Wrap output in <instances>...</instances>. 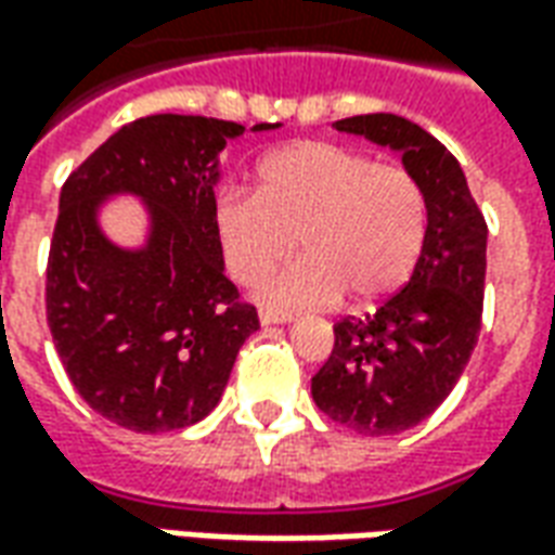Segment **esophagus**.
<instances>
[{"mask_svg": "<svg viewBox=\"0 0 555 555\" xmlns=\"http://www.w3.org/2000/svg\"><path fill=\"white\" fill-rule=\"evenodd\" d=\"M258 318H261V324H264V326L288 324V321H291L288 312H276V309H261V312H258Z\"/></svg>", "mask_w": 555, "mask_h": 555, "instance_id": "34e87169", "label": "esophagus"}]
</instances>
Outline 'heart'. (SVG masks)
Masks as SVG:
<instances>
[{"instance_id": "1", "label": "heart", "mask_w": 555, "mask_h": 555, "mask_svg": "<svg viewBox=\"0 0 555 555\" xmlns=\"http://www.w3.org/2000/svg\"><path fill=\"white\" fill-rule=\"evenodd\" d=\"M214 229L243 285L282 264L297 237L300 261L261 288L276 309L330 306L341 291L372 302L413 276L428 241V198L404 166L306 139L258 163V193L225 186L214 202Z\"/></svg>"}]
</instances>
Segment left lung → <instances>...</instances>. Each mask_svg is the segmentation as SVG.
Instances as JSON below:
<instances>
[{
  "instance_id": "1",
  "label": "left lung",
  "mask_w": 555,
  "mask_h": 555,
  "mask_svg": "<svg viewBox=\"0 0 555 555\" xmlns=\"http://www.w3.org/2000/svg\"><path fill=\"white\" fill-rule=\"evenodd\" d=\"M333 127L401 151L428 198V241L410 282L377 312L341 318L333 353L312 377L314 404L333 422L389 437L428 418L464 374L481 330L488 222L461 163L428 130L389 113Z\"/></svg>"
}]
</instances>
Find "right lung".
<instances>
[{
  "label": "right lung",
  "mask_w": 555,
  "mask_h": 555,
  "mask_svg": "<svg viewBox=\"0 0 555 555\" xmlns=\"http://www.w3.org/2000/svg\"><path fill=\"white\" fill-rule=\"evenodd\" d=\"M270 127L279 125L253 130ZM241 133L205 115H147L106 139L62 186L47 324L82 401L127 430L166 434L205 418L258 330L255 306L222 273L214 229L217 157ZM115 192L149 205L142 250L102 237L96 207Z\"/></svg>",
  "instance_id": "1"
}]
</instances>
